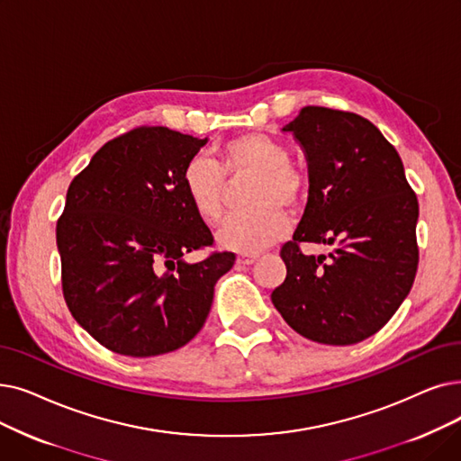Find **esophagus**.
Wrapping results in <instances>:
<instances>
[{
  "label": "esophagus",
  "instance_id": "34e87169",
  "mask_svg": "<svg viewBox=\"0 0 461 461\" xmlns=\"http://www.w3.org/2000/svg\"><path fill=\"white\" fill-rule=\"evenodd\" d=\"M258 259V256L256 254H241L237 258V264L239 266H252L254 262Z\"/></svg>",
  "mask_w": 461,
  "mask_h": 461
}]
</instances>
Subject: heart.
Instances as JSON below:
<instances>
[{
    "mask_svg": "<svg viewBox=\"0 0 461 461\" xmlns=\"http://www.w3.org/2000/svg\"><path fill=\"white\" fill-rule=\"evenodd\" d=\"M220 164L205 156L190 158L183 175V190L192 211L202 222L216 226L226 212L228 181L241 183L252 178L247 205L218 233L224 249L256 254L288 233V216L303 207L309 195L307 171L288 159L285 141L264 133L249 131L228 139L220 147Z\"/></svg>",
    "mask_w": 461,
    "mask_h": 461,
    "instance_id": "1",
    "label": "heart"
}]
</instances>
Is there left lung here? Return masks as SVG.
Segmentation results:
<instances>
[{"mask_svg": "<svg viewBox=\"0 0 461 461\" xmlns=\"http://www.w3.org/2000/svg\"><path fill=\"white\" fill-rule=\"evenodd\" d=\"M309 162V202L280 249L285 283L271 302L314 343L356 345L384 328L418 269V199L388 139L356 113L303 107L290 124ZM303 242L335 244L305 257Z\"/></svg>", "mask_w": 461, "mask_h": 461, "instance_id": "1", "label": "left lung"}]
</instances>
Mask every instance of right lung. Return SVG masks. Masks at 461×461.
Segmentation results:
<instances>
[{"mask_svg": "<svg viewBox=\"0 0 461 461\" xmlns=\"http://www.w3.org/2000/svg\"><path fill=\"white\" fill-rule=\"evenodd\" d=\"M205 143L139 126L107 141L68 188L56 224L64 299L77 322L116 354L149 357L192 341L216 280L235 264L233 252L183 259L214 245L181 181Z\"/></svg>", "mask_w": 461, "mask_h": 461, "instance_id": "obj_1", "label": "right lung"}]
</instances>
